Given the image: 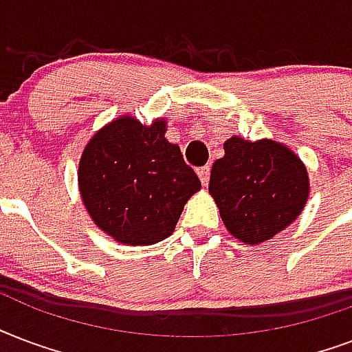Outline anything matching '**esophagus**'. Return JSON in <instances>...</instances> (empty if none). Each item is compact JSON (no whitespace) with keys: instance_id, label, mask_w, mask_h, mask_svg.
I'll use <instances>...</instances> for the list:
<instances>
[{"instance_id":"1","label":"esophagus","mask_w":352,"mask_h":352,"mask_svg":"<svg viewBox=\"0 0 352 352\" xmlns=\"http://www.w3.org/2000/svg\"><path fill=\"white\" fill-rule=\"evenodd\" d=\"M209 174H211V168L209 167H201L198 168V178H200V182L207 187V184H209Z\"/></svg>"}]
</instances>
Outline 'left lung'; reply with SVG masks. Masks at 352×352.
Segmentation results:
<instances>
[{
	"label": "left lung",
	"mask_w": 352,
	"mask_h": 352,
	"mask_svg": "<svg viewBox=\"0 0 352 352\" xmlns=\"http://www.w3.org/2000/svg\"><path fill=\"white\" fill-rule=\"evenodd\" d=\"M213 163L209 192L231 235L246 244L270 241L303 211L309 174L288 146L233 135Z\"/></svg>",
	"instance_id": "obj_1"
}]
</instances>
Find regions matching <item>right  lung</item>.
Wrapping results in <instances>:
<instances>
[{
  "label": "right lung",
  "instance_id": "1",
  "mask_svg": "<svg viewBox=\"0 0 352 352\" xmlns=\"http://www.w3.org/2000/svg\"><path fill=\"white\" fill-rule=\"evenodd\" d=\"M167 121L151 126L122 116L89 139L78 163V187L89 217L121 244L151 246L173 235L184 206L201 184Z\"/></svg>",
  "mask_w": 352,
  "mask_h": 352
}]
</instances>
